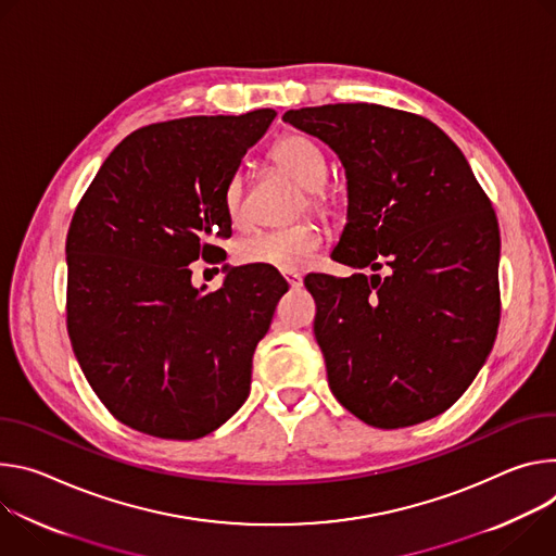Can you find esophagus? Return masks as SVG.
Here are the masks:
<instances>
[{"instance_id":"34e87169","label":"esophagus","mask_w":556,"mask_h":556,"mask_svg":"<svg viewBox=\"0 0 556 556\" xmlns=\"http://www.w3.org/2000/svg\"><path fill=\"white\" fill-rule=\"evenodd\" d=\"M282 278L289 282V287H291V289L302 287V276H300V274H295V271H282Z\"/></svg>"}]
</instances>
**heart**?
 Wrapping results in <instances>:
<instances>
[{
	"instance_id": "1",
	"label": "heart",
	"mask_w": 556,
	"mask_h": 556,
	"mask_svg": "<svg viewBox=\"0 0 556 556\" xmlns=\"http://www.w3.org/2000/svg\"><path fill=\"white\" fill-rule=\"evenodd\" d=\"M271 163L293 178L302 188V199L298 203V214L309 210L318 216H329L333 210V199L325 188L327 178V159L316 141L304 135H285L280 137L271 152ZM225 214L233 227L250 225V203H247L244 178L233 174L223 190ZM323 233L320 229L304 220L285 229L258 231L240 244V258L244 263L267 265L280 271L302 269L320 250Z\"/></svg>"
}]
</instances>
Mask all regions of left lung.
<instances>
[{"mask_svg": "<svg viewBox=\"0 0 556 556\" xmlns=\"http://www.w3.org/2000/svg\"><path fill=\"white\" fill-rule=\"evenodd\" d=\"M291 126L342 161L349 223L336 263L393 274H309L316 340L336 400L376 428L448 410L495 342L500 225L462 150L419 114L333 103L289 110Z\"/></svg>", "mask_w": 556, "mask_h": 556, "instance_id": "8db88e82", "label": "left lung"}]
</instances>
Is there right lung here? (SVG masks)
Wrapping results in <instances>:
<instances>
[{
    "instance_id": "right-lung-1",
    "label": "right lung",
    "mask_w": 556,
    "mask_h": 556,
    "mask_svg": "<svg viewBox=\"0 0 556 556\" xmlns=\"http://www.w3.org/2000/svg\"><path fill=\"white\" fill-rule=\"evenodd\" d=\"M276 112L185 116L123 139L81 197L66 238V325L103 406L161 440H199L250 395L252 359L287 291L267 265L192 287L223 263V190Z\"/></svg>"
}]
</instances>
